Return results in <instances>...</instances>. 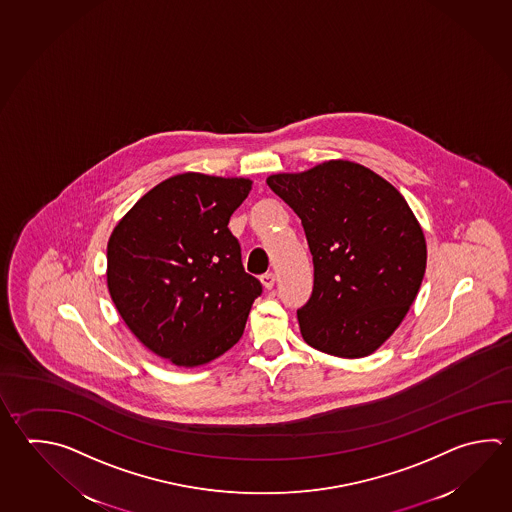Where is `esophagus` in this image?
<instances>
[{
  "label": "esophagus",
  "mask_w": 512,
  "mask_h": 512,
  "mask_svg": "<svg viewBox=\"0 0 512 512\" xmlns=\"http://www.w3.org/2000/svg\"><path fill=\"white\" fill-rule=\"evenodd\" d=\"M262 280V286L266 288V290H271L273 286H275V275L271 273V271H268V273H264L261 277Z\"/></svg>",
  "instance_id": "1"
}]
</instances>
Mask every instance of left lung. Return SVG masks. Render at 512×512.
I'll use <instances>...</instances> for the list:
<instances>
[{"mask_svg":"<svg viewBox=\"0 0 512 512\" xmlns=\"http://www.w3.org/2000/svg\"><path fill=\"white\" fill-rule=\"evenodd\" d=\"M266 183L299 215L313 255V293L297 311L302 338L333 357L375 353L424 279L427 246L415 213L384 177L344 159Z\"/></svg>","mask_w":512,"mask_h":512,"instance_id":"left-lung-1","label":"left lung"}]
</instances>
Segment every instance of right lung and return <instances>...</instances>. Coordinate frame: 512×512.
<instances>
[{"label":"right lung","mask_w":512,"mask_h":512,"mask_svg":"<svg viewBox=\"0 0 512 512\" xmlns=\"http://www.w3.org/2000/svg\"><path fill=\"white\" fill-rule=\"evenodd\" d=\"M250 190L244 177L174 175L145 193L108 239V291L121 319L174 366H203L233 348L262 293L228 230Z\"/></svg>","instance_id":"obj_1"}]
</instances>
